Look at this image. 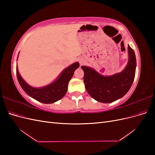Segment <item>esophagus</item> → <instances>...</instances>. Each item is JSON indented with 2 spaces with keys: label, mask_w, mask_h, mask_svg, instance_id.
I'll use <instances>...</instances> for the list:
<instances>
[{
  "label": "esophagus",
  "mask_w": 155,
  "mask_h": 155,
  "mask_svg": "<svg viewBox=\"0 0 155 155\" xmlns=\"http://www.w3.org/2000/svg\"><path fill=\"white\" fill-rule=\"evenodd\" d=\"M84 62H85V61H84L83 60H82V59H80V60H79V63H80V64H84Z\"/></svg>",
  "instance_id": "esophagus-1"
}]
</instances>
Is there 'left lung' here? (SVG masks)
<instances>
[{
  "label": "left lung",
  "mask_w": 155,
  "mask_h": 155,
  "mask_svg": "<svg viewBox=\"0 0 155 155\" xmlns=\"http://www.w3.org/2000/svg\"><path fill=\"white\" fill-rule=\"evenodd\" d=\"M129 59L122 71L111 76H104L91 67L82 66L83 81L88 94L101 103H111L124 96L133 83L137 60L134 50L128 45Z\"/></svg>",
  "instance_id": "8db88e82"
}]
</instances>
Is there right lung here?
<instances>
[{"label": "right lung", "instance_id": "obj_1", "mask_svg": "<svg viewBox=\"0 0 155 155\" xmlns=\"http://www.w3.org/2000/svg\"><path fill=\"white\" fill-rule=\"evenodd\" d=\"M79 67L78 62L72 64L64 69L58 78L52 83L39 88L30 86L23 79L18 72L17 64L16 72L18 83L28 95L39 102L49 104L61 100L66 94L68 83L72 78L74 71Z\"/></svg>", "mask_w": 155, "mask_h": 155}]
</instances>
